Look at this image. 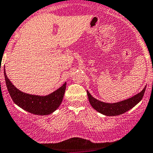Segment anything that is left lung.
<instances>
[{
  "instance_id": "8db88e82",
  "label": "left lung",
  "mask_w": 153,
  "mask_h": 153,
  "mask_svg": "<svg viewBox=\"0 0 153 153\" xmlns=\"http://www.w3.org/2000/svg\"><path fill=\"white\" fill-rule=\"evenodd\" d=\"M146 88V85L140 93L133 96L130 98H128L124 100H121L119 102L113 103V104L112 103L102 102L100 100H97L96 98L92 97L91 94L88 91H87V94H88V100L91 105L97 112L104 114L105 116H118V115L124 114L129 110L132 109L133 107H135L140 102L142 98H143V97Z\"/></svg>"
}]
</instances>
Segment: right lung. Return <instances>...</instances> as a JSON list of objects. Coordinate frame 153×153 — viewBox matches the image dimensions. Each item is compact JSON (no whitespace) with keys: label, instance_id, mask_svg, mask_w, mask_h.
I'll list each match as a JSON object with an SVG mask.
<instances>
[{"label":"right lung","instance_id":"obj_1","mask_svg":"<svg viewBox=\"0 0 153 153\" xmlns=\"http://www.w3.org/2000/svg\"><path fill=\"white\" fill-rule=\"evenodd\" d=\"M4 78L8 92L13 102L24 111L36 115H49L57 110L62 101L66 88V82H65L59 88L48 95H33L16 88L7 76L5 68Z\"/></svg>","mask_w":153,"mask_h":153}]
</instances>
